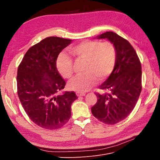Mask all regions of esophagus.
<instances>
[{"instance_id": "34e87169", "label": "esophagus", "mask_w": 160, "mask_h": 160, "mask_svg": "<svg viewBox=\"0 0 160 160\" xmlns=\"http://www.w3.org/2000/svg\"><path fill=\"white\" fill-rule=\"evenodd\" d=\"M76 94L78 97H82V96H84L85 95V93H79V92H77Z\"/></svg>"}]
</instances>
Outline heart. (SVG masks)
I'll use <instances>...</instances> for the list:
<instances>
[{
	"mask_svg": "<svg viewBox=\"0 0 160 160\" xmlns=\"http://www.w3.org/2000/svg\"><path fill=\"white\" fill-rule=\"evenodd\" d=\"M69 51L77 60L85 61L83 74L75 77L69 82L71 89L84 93L97 82L103 81L112 73L117 60V50L110 41L101 42L88 40L71 47ZM72 58L66 54H61L57 61V68L60 74L70 79L73 74Z\"/></svg>",
	"mask_w": 160,
	"mask_h": 160,
	"instance_id": "heart-1",
	"label": "heart"
}]
</instances>
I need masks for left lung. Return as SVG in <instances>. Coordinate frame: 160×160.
I'll list each match as a JSON object with an SVG mask.
<instances>
[{"mask_svg": "<svg viewBox=\"0 0 160 160\" xmlns=\"http://www.w3.org/2000/svg\"><path fill=\"white\" fill-rule=\"evenodd\" d=\"M98 38H108L117 50L113 71L95 93L97 103L91 112L100 122L114 125L132 113L142 91V65L133 47L128 41L115 32L101 34Z\"/></svg>", "mask_w": 160, "mask_h": 160, "instance_id": "1", "label": "left lung"}]
</instances>
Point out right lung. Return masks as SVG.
I'll return each mask as SVG.
<instances>
[{
    "mask_svg": "<svg viewBox=\"0 0 160 160\" xmlns=\"http://www.w3.org/2000/svg\"><path fill=\"white\" fill-rule=\"evenodd\" d=\"M71 40L49 37L32 46L18 65L17 93L27 115L38 126L57 129L67 123L71 106L77 99L74 91L58 93L65 81L57 68V59Z\"/></svg>",
    "mask_w": 160,
    "mask_h": 160,
    "instance_id": "1",
    "label": "right lung"
}]
</instances>
